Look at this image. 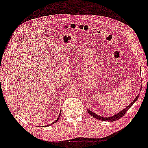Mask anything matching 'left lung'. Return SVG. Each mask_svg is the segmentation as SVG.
I'll return each instance as SVG.
<instances>
[{
	"label": "left lung",
	"instance_id": "left-lung-1",
	"mask_svg": "<svg viewBox=\"0 0 148 148\" xmlns=\"http://www.w3.org/2000/svg\"><path fill=\"white\" fill-rule=\"evenodd\" d=\"M141 89H142V88H141ZM138 97H139V94L137 96V97H136V98L134 99V100L133 101V102H132L129 106H127L125 108L124 110H123L122 111H121L120 112H119V113L116 114V115L113 116L112 117H109V118H104V117H101L100 116H98V115H97V114H94V112H90L89 110H88V113L90 114V115H92V116H94V118H96V119H98V120H102V121H104V122H106V121H109V122H114V121L120 120L121 118H122V117L124 116V114H125V112H127V110L130 109V108L134 104V103L136 101L138 100Z\"/></svg>",
	"mask_w": 148,
	"mask_h": 148
}]
</instances>
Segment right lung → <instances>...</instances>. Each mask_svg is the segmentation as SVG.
Here are the masks:
<instances>
[{"label":"right lung","instance_id":"right-lung-1","mask_svg":"<svg viewBox=\"0 0 148 148\" xmlns=\"http://www.w3.org/2000/svg\"><path fill=\"white\" fill-rule=\"evenodd\" d=\"M60 116H58V118L56 119V121H55V122H52V123H56V122H57V121H58V119H59V118H60ZM52 123H50V124H52Z\"/></svg>","mask_w":148,"mask_h":148}]
</instances>
